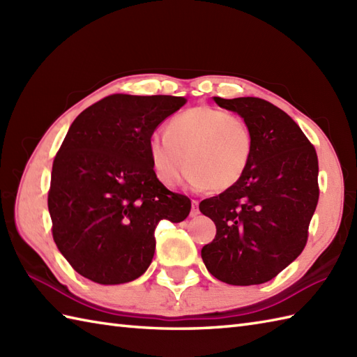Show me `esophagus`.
<instances>
[{"label":"esophagus","mask_w":357,"mask_h":357,"mask_svg":"<svg viewBox=\"0 0 357 357\" xmlns=\"http://www.w3.org/2000/svg\"><path fill=\"white\" fill-rule=\"evenodd\" d=\"M199 202L196 199H192V211H190V216H198L199 215Z\"/></svg>","instance_id":"34e87169"}]
</instances>
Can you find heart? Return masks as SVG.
<instances>
[{
	"label": "heart",
	"instance_id": "obj_1",
	"mask_svg": "<svg viewBox=\"0 0 357 357\" xmlns=\"http://www.w3.org/2000/svg\"><path fill=\"white\" fill-rule=\"evenodd\" d=\"M252 150L253 136L245 119L210 105L178 113L167 124L165 135L155 133L149 139L159 181L176 187L190 167L188 181L198 190L221 192L236 185L248 169Z\"/></svg>",
	"mask_w": 357,
	"mask_h": 357
}]
</instances>
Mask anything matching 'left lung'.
<instances>
[{
  "instance_id": "1",
  "label": "left lung",
  "mask_w": 357,
  "mask_h": 357,
  "mask_svg": "<svg viewBox=\"0 0 357 357\" xmlns=\"http://www.w3.org/2000/svg\"><path fill=\"white\" fill-rule=\"evenodd\" d=\"M213 100L245 119L253 150L239 183L199 204L216 225V236L201 256L225 284H264L307 244L319 199L317 155L299 126L271 102L253 96Z\"/></svg>"
}]
</instances>
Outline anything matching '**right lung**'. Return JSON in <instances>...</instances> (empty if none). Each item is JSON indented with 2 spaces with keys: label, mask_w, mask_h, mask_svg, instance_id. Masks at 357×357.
I'll return each mask as SVG.
<instances>
[{
  "label": "right lung",
  "mask_w": 357,
  "mask_h": 357,
  "mask_svg": "<svg viewBox=\"0 0 357 357\" xmlns=\"http://www.w3.org/2000/svg\"><path fill=\"white\" fill-rule=\"evenodd\" d=\"M184 96L115 93L81 112L53 159L47 196L53 241L75 271L115 285L139 278L155 255L161 219L190 213L151 165L155 128Z\"/></svg>",
  "instance_id": "right-lung-1"
}]
</instances>
